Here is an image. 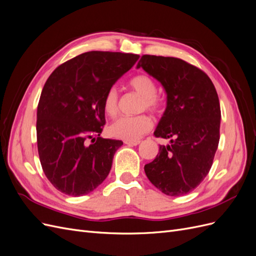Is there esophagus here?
<instances>
[{"label": "esophagus", "instance_id": "obj_1", "mask_svg": "<svg viewBox=\"0 0 256 256\" xmlns=\"http://www.w3.org/2000/svg\"><path fill=\"white\" fill-rule=\"evenodd\" d=\"M140 140H134V141H129V140H125L124 141V143L127 144V145H131V146H136L138 144H140Z\"/></svg>", "mask_w": 256, "mask_h": 256}]
</instances>
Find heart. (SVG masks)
Listing matches in <instances>:
<instances>
[{
  "label": "heart",
  "instance_id": "b5f03b06",
  "mask_svg": "<svg viewBox=\"0 0 256 256\" xmlns=\"http://www.w3.org/2000/svg\"><path fill=\"white\" fill-rule=\"evenodd\" d=\"M130 88L142 97L138 111L147 110L152 113L159 112L161 102L157 94V85L147 74H138L129 81ZM104 111L106 115L114 116L118 111V90L115 86L108 90L104 98ZM152 127V120L148 115L120 116L108 127L111 136L122 140L134 141L148 132Z\"/></svg>",
  "mask_w": 256,
  "mask_h": 256
}]
</instances>
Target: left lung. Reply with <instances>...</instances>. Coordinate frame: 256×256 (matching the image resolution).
Segmentation results:
<instances>
[{
  "mask_svg": "<svg viewBox=\"0 0 256 256\" xmlns=\"http://www.w3.org/2000/svg\"><path fill=\"white\" fill-rule=\"evenodd\" d=\"M138 68L157 79L166 92V109L154 136L171 138L144 170L150 182L170 196L194 190L212 166L220 140L218 94L200 68L177 58L145 54Z\"/></svg>",
  "mask_w": 256,
  "mask_h": 256,
  "instance_id": "left-lung-1",
  "label": "left lung"
}]
</instances>
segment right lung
Masks as SVG:
<instances>
[{
  "label": "right lung",
  "mask_w": 256,
  "mask_h": 256,
  "mask_svg": "<svg viewBox=\"0 0 256 256\" xmlns=\"http://www.w3.org/2000/svg\"><path fill=\"white\" fill-rule=\"evenodd\" d=\"M138 54L90 51L56 68L37 106V147L42 171L67 196L88 194L102 184L122 142L102 138L104 98L138 60Z\"/></svg>",
  "instance_id": "1"
}]
</instances>
